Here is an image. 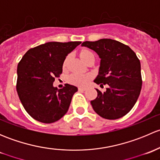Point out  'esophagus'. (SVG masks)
I'll list each match as a JSON object with an SVG mask.
<instances>
[{"label":"esophagus","instance_id":"obj_1","mask_svg":"<svg viewBox=\"0 0 160 160\" xmlns=\"http://www.w3.org/2000/svg\"><path fill=\"white\" fill-rule=\"evenodd\" d=\"M78 90H79V91H84V90H86V88H78Z\"/></svg>","mask_w":160,"mask_h":160}]
</instances>
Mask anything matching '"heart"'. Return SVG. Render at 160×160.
Masks as SVG:
<instances>
[{
	"mask_svg": "<svg viewBox=\"0 0 160 160\" xmlns=\"http://www.w3.org/2000/svg\"><path fill=\"white\" fill-rule=\"evenodd\" d=\"M80 56L83 62H86L90 57L91 56H94V54L89 49H83L80 52ZM70 56H67L65 61H64L63 67H65L67 66V62ZM91 78V76L90 74H85V73H72L68 77V82L71 84L76 85V86H84L87 84L90 79Z\"/></svg>",
	"mask_w": 160,
	"mask_h": 160,
	"instance_id": "b5f03b06",
	"label": "heart"
}]
</instances>
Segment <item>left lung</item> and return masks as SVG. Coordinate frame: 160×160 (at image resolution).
Instances as JSON below:
<instances>
[{
  "mask_svg": "<svg viewBox=\"0 0 160 160\" xmlns=\"http://www.w3.org/2000/svg\"><path fill=\"white\" fill-rule=\"evenodd\" d=\"M82 46L95 51L101 58L95 83L109 86L104 93L96 89L98 97L90 101L93 109L103 118L123 117L134 107L142 89L139 59L129 46L110 38L83 42Z\"/></svg>",
  "mask_w": 160,
  "mask_h": 160,
  "instance_id": "obj_1",
  "label": "left lung"
}]
</instances>
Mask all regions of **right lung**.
<instances>
[{"instance_id":"1","label":"right lung","mask_w":160,"mask_h":160,"mask_svg":"<svg viewBox=\"0 0 160 160\" xmlns=\"http://www.w3.org/2000/svg\"><path fill=\"white\" fill-rule=\"evenodd\" d=\"M81 42H50L32 48L18 65L16 89L24 108L42 123L57 122L65 115L77 87L66 83L62 89L53 87L62 72L66 56Z\"/></svg>"}]
</instances>
